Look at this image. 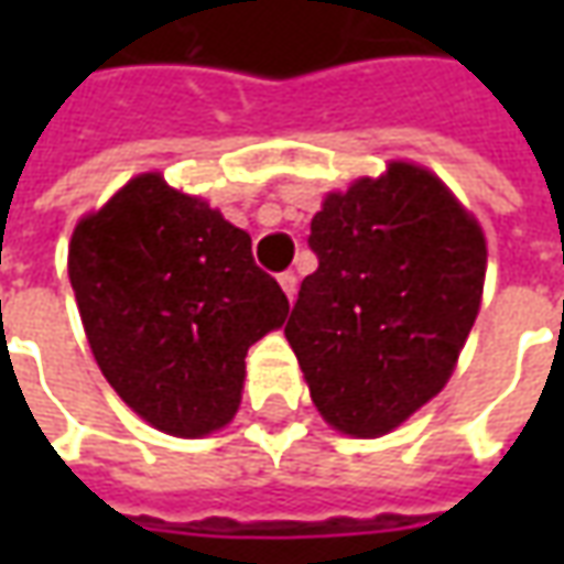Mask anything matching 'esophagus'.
I'll return each instance as SVG.
<instances>
[{
	"mask_svg": "<svg viewBox=\"0 0 564 564\" xmlns=\"http://www.w3.org/2000/svg\"><path fill=\"white\" fill-rule=\"evenodd\" d=\"M278 281H281V290H283V293H286V299L293 302V299H295V290H299V278H295L293 271H283V274H281V278H278Z\"/></svg>",
	"mask_w": 564,
	"mask_h": 564,
	"instance_id": "34e87169",
	"label": "esophagus"
}]
</instances>
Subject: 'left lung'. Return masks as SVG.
<instances>
[{
	"label": "left lung",
	"instance_id": "1",
	"mask_svg": "<svg viewBox=\"0 0 564 564\" xmlns=\"http://www.w3.org/2000/svg\"><path fill=\"white\" fill-rule=\"evenodd\" d=\"M319 265L286 341L323 420L380 437L444 390L471 332L486 238L456 196L411 162L329 193L311 220Z\"/></svg>",
	"mask_w": 564,
	"mask_h": 564
}]
</instances>
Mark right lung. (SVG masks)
Here are the masks:
<instances>
[{"mask_svg": "<svg viewBox=\"0 0 564 564\" xmlns=\"http://www.w3.org/2000/svg\"><path fill=\"white\" fill-rule=\"evenodd\" d=\"M68 281L105 380L153 429L202 437L241 404L245 356L290 302L250 235L148 172L72 232Z\"/></svg>", "mask_w": 564, "mask_h": 564, "instance_id": "1", "label": "right lung"}]
</instances>
